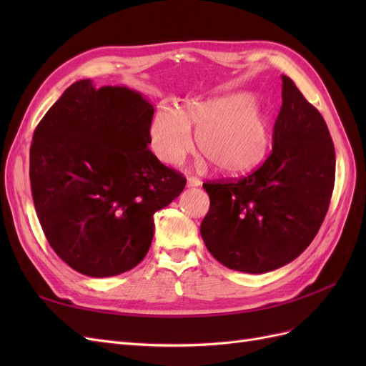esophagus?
Instances as JSON below:
<instances>
[{"instance_id": "34e87169", "label": "esophagus", "mask_w": 366, "mask_h": 366, "mask_svg": "<svg viewBox=\"0 0 366 366\" xmlns=\"http://www.w3.org/2000/svg\"><path fill=\"white\" fill-rule=\"evenodd\" d=\"M202 184V182L197 179V177H187V182H186V186L187 187H197V186H200Z\"/></svg>"}]
</instances>
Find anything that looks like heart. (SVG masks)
I'll use <instances>...</instances> for the list:
<instances>
[{
  "instance_id": "1",
  "label": "heart",
  "mask_w": 366,
  "mask_h": 366,
  "mask_svg": "<svg viewBox=\"0 0 366 366\" xmlns=\"http://www.w3.org/2000/svg\"><path fill=\"white\" fill-rule=\"evenodd\" d=\"M195 142L214 169L224 175L252 171L269 145V119L253 94L215 96L189 101L177 112L160 105L149 127V145L156 157L169 166L183 163Z\"/></svg>"
}]
</instances>
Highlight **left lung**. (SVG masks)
<instances>
[{
	"label": "left lung",
	"mask_w": 366,
	"mask_h": 366,
	"mask_svg": "<svg viewBox=\"0 0 366 366\" xmlns=\"http://www.w3.org/2000/svg\"><path fill=\"white\" fill-rule=\"evenodd\" d=\"M336 152L324 117L282 74V105L270 156L241 179L203 183L210 207L202 237L227 269L265 273L297 258L322 224Z\"/></svg>",
	"instance_id": "8db88e82"
}]
</instances>
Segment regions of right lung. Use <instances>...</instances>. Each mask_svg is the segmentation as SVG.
<instances>
[{"label": "right lung", "instance_id": "right-lung-1", "mask_svg": "<svg viewBox=\"0 0 366 366\" xmlns=\"http://www.w3.org/2000/svg\"><path fill=\"white\" fill-rule=\"evenodd\" d=\"M154 107L127 86L77 81L42 117L30 147V184L49 244L93 278L147 257L154 214L186 179L148 148Z\"/></svg>", "mask_w": 366, "mask_h": 366}]
</instances>
